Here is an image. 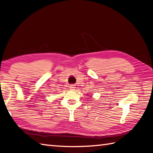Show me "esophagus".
Segmentation results:
<instances>
[{"instance_id": "34e87169", "label": "esophagus", "mask_w": 153, "mask_h": 153, "mask_svg": "<svg viewBox=\"0 0 153 153\" xmlns=\"http://www.w3.org/2000/svg\"><path fill=\"white\" fill-rule=\"evenodd\" d=\"M75 88H76V86H75V85H70V90H74V89H75Z\"/></svg>"}]
</instances>
